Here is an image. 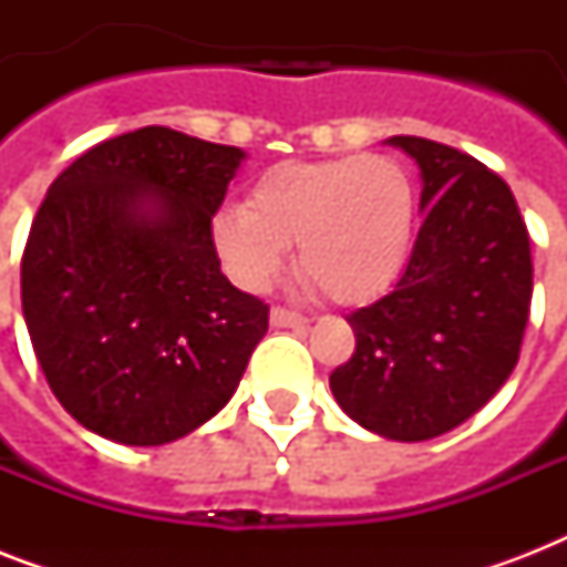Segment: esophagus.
<instances>
[{
  "label": "esophagus",
  "instance_id": "34e87169",
  "mask_svg": "<svg viewBox=\"0 0 567 567\" xmlns=\"http://www.w3.org/2000/svg\"><path fill=\"white\" fill-rule=\"evenodd\" d=\"M270 323L274 327H288V329H302L309 320L302 318V315H297V311H288V309H279L276 306L274 311H270Z\"/></svg>",
  "mask_w": 567,
  "mask_h": 567
}]
</instances>
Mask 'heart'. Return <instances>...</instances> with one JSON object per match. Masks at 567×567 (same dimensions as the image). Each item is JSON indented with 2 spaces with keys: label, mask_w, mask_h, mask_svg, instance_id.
<instances>
[{
  "label": "heart",
  "mask_w": 567,
  "mask_h": 567,
  "mask_svg": "<svg viewBox=\"0 0 567 567\" xmlns=\"http://www.w3.org/2000/svg\"><path fill=\"white\" fill-rule=\"evenodd\" d=\"M417 231V194L388 155L276 164L247 205L214 217L212 238L226 274L265 291L297 244V270L332 302H368L403 276Z\"/></svg>",
  "instance_id": "obj_1"
}]
</instances>
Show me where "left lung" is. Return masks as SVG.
<instances>
[{"label":"left lung","instance_id":"obj_1","mask_svg":"<svg viewBox=\"0 0 567 567\" xmlns=\"http://www.w3.org/2000/svg\"><path fill=\"white\" fill-rule=\"evenodd\" d=\"M385 144L421 167L426 217L394 291L347 318L355 353L329 388L364 430L426 441L480 412L515 371L533 258L518 203L497 173L426 137Z\"/></svg>","mask_w":567,"mask_h":567}]
</instances>
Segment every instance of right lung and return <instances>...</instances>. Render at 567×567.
<instances>
[{
    "mask_svg": "<svg viewBox=\"0 0 567 567\" xmlns=\"http://www.w3.org/2000/svg\"><path fill=\"white\" fill-rule=\"evenodd\" d=\"M244 158L146 126L52 182L22 252V318L52 394L84 430L158 447L235 394L270 315L220 274L212 238Z\"/></svg>",
    "mask_w": 567,
    "mask_h": 567,
    "instance_id": "1",
    "label": "right lung"
}]
</instances>
